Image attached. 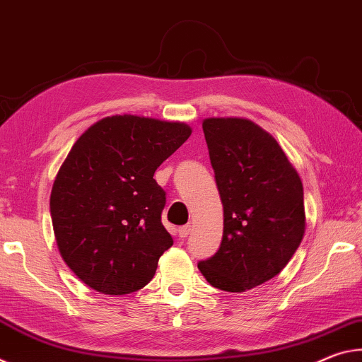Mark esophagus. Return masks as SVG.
I'll return each mask as SVG.
<instances>
[{
    "mask_svg": "<svg viewBox=\"0 0 362 362\" xmlns=\"http://www.w3.org/2000/svg\"><path fill=\"white\" fill-rule=\"evenodd\" d=\"M189 233H191V226H189V224H185V226L177 228V235H180L181 239H185V237H187Z\"/></svg>",
    "mask_w": 362,
    "mask_h": 362,
    "instance_id": "1",
    "label": "esophagus"
}]
</instances>
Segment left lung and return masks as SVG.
<instances>
[{"label":"left lung","mask_w":362,"mask_h":362,"mask_svg":"<svg viewBox=\"0 0 362 362\" xmlns=\"http://www.w3.org/2000/svg\"><path fill=\"white\" fill-rule=\"evenodd\" d=\"M224 228L199 269L213 287L245 292L286 268L305 234L303 185L269 133L244 118L204 122Z\"/></svg>","instance_id":"8db88e82"}]
</instances>
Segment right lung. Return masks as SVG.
Returning <instances> with one entry per match:
<instances>
[{
    "instance_id": "add662e5",
    "label": "right lung",
    "mask_w": 362,
    "mask_h": 362,
    "mask_svg": "<svg viewBox=\"0 0 362 362\" xmlns=\"http://www.w3.org/2000/svg\"><path fill=\"white\" fill-rule=\"evenodd\" d=\"M189 136L185 123L115 115L76 139L49 209L59 252L88 287L125 295L151 282L173 245L162 224L167 194L153 173Z\"/></svg>"
}]
</instances>
